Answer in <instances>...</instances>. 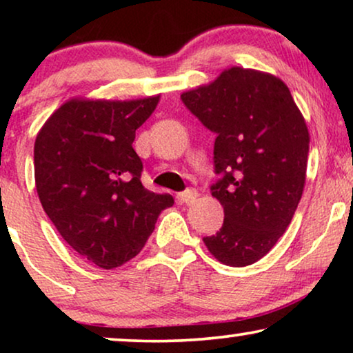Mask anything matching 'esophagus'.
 Listing matches in <instances>:
<instances>
[{
	"label": "esophagus",
	"mask_w": 353,
	"mask_h": 353,
	"mask_svg": "<svg viewBox=\"0 0 353 353\" xmlns=\"http://www.w3.org/2000/svg\"><path fill=\"white\" fill-rule=\"evenodd\" d=\"M197 191L196 190H186L185 192H180L178 194V201L183 202V204H191V202H194L197 199Z\"/></svg>",
	"instance_id": "34e87169"
}]
</instances>
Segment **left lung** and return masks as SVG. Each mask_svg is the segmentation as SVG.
<instances>
[{"instance_id": "8db88e82", "label": "left lung", "mask_w": 353, "mask_h": 353, "mask_svg": "<svg viewBox=\"0 0 353 353\" xmlns=\"http://www.w3.org/2000/svg\"><path fill=\"white\" fill-rule=\"evenodd\" d=\"M216 134L210 188L225 221L204 244L219 262L245 267L265 257L291 223L307 176L308 133L291 91L278 77L231 67L181 94Z\"/></svg>"}]
</instances>
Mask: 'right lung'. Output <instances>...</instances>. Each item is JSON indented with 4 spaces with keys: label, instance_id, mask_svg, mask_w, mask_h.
Masks as SVG:
<instances>
[{
    "label": "right lung",
    "instance_id": "right-lung-1",
    "mask_svg": "<svg viewBox=\"0 0 353 353\" xmlns=\"http://www.w3.org/2000/svg\"><path fill=\"white\" fill-rule=\"evenodd\" d=\"M161 94L110 101L72 98L50 115L35 139V186L43 210L81 257L122 267L173 205L141 183L143 162L134 133L157 108Z\"/></svg>",
    "mask_w": 353,
    "mask_h": 353
}]
</instances>
